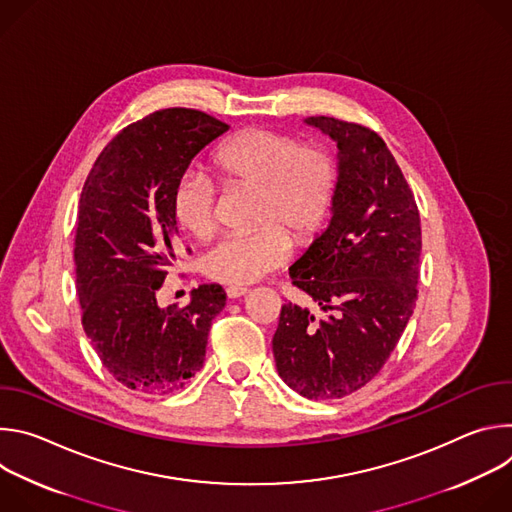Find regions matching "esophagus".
Returning <instances> with one entry per match:
<instances>
[{
	"label": "esophagus",
	"mask_w": 512,
	"mask_h": 512,
	"mask_svg": "<svg viewBox=\"0 0 512 512\" xmlns=\"http://www.w3.org/2000/svg\"><path fill=\"white\" fill-rule=\"evenodd\" d=\"M227 296L231 298V300H237V298H243V296H247V287H239V285H229L227 289Z\"/></svg>",
	"instance_id": "34e87169"
}]
</instances>
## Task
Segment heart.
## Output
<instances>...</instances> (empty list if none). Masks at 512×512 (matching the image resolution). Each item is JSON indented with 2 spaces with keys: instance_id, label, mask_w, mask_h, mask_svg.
Segmentation results:
<instances>
[{
  "instance_id": "obj_1",
  "label": "heart",
  "mask_w": 512,
  "mask_h": 512,
  "mask_svg": "<svg viewBox=\"0 0 512 512\" xmlns=\"http://www.w3.org/2000/svg\"><path fill=\"white\" fill-rule=\"evenodd\" d=\"M212 168L227 186L257 188V231L231 233L204 259L210 279L247 285L283 265L291 253V237L314 235L332 208L340 166L328 148L302 145L296 137L273 129H245L227 137L212 152ZM178 225L196 239L216 227V184L202 172H184L172 194Z\"/></svg>"
}]
</instances>
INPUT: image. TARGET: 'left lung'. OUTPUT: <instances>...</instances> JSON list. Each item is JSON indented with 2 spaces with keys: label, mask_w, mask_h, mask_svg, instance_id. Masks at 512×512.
I'll use <instances>...</instances> for the list:
<instances>
[{
  "label": "left lung",
  "mask_w": 512,
  "mask_h": 512,
  "mask_svg": "<svg viewBox=\"0 0 512 512\" xmlns=\"http://www.w3.org/2000/svg\"><path fill=\"white\" fill-rule=\"evenodd\" d=\"M338 145L340 180L328 229L289 267L322 308L283 304L273 336L279 377L308 399H340L379 375L417 300L421 225L415 196L381 135L308 117Z\"/></svg>",
  "instance_id": "obj_1"
}]
</instances>
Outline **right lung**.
<instances>
[{
  "label": "right lung",
  "instance_id": "add662e5",
  "mask_svg": "<svg viewBox=\"0 0 512 512\" xmlns=\"http://www.w3.org/2000/svg\"><path fill=\"white\" fill-rule=\"evenodd\" d=\"M229 129L196 109H162L121 129L83 186L75 271L83 328L103 367L127 389H182L204 362L221 285L204 283L188 306L160 308L176 255L172 194L192 158Z\"/></svg>",
  "mask_w": 512,
  "mask_h": 512
}]
</instances>
